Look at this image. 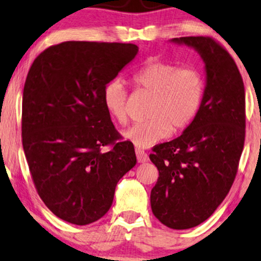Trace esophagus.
Instances as JSON below:
<instances>
[{
	"mask_svg": "<svg viewBox=\"0 0 261 261\" xmlns=\"http://www.w3.org/2000/svg\"><path fill=\"white\" fill-rule=\"evenodd\" d=\"M135 153H137V159L139 163L148 162V155L145 151H142V149H140V148H137L135 149Z\"/></svg>",
	"mask_w": 261,
	"mask_h": 261,
	"instance_id": "34e87169",
	"label": "esophagus"
}]
</instances>
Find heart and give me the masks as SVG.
<instances>
[{
	"mask_svg": "<svg viewBox=\"0 0 261 261\" xmlns=\"http://www.w3.org/2000/svg\"><path fill=\"white\" fill-rule=\"evenodd\" d=\"M137 90L151 94L146 116L123 132L135 146L147 148L194 122L204 97V80L195 69H180L174 64L149 62L134 71L130 78ZM127 90L123 82L113 80L103 87L102 102L110 116L127 122Z\"/></svg>",
	"mask_w": 261,
	"mask_h": 261,
	"instance_id": "b5f03b06",
	"label": "heart"
}]
</instances>
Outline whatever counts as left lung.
I'll use <instances>...</instances> for the list:
<instances>
[{
	"label": "left lung",
	"mask_w": 261,
	"mask_h": 261,
	"mask_svg": "<svg viewBox=\"0 0 261 261\" xmlns=\"http://www.w3.org/2000/svg\"><path fill=\"white\" fill-rule=\"evenodd\" d=\"M204 63L201 109L180 137L153 148L159 171L151 191L154 216L172 229H189L213 215L229 192L245 142V88L229 53L209 37L173 38Z\"/></svg>",
	"instance_id": "8db88e82"
}]
</instances>
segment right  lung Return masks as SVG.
I'll list each match as a JSON object with an SVG mask.
<instances>
[{"instance_id": "1", "label": "right lung", "mask_w": 261, "mask_h": 261, "mask_svg": "<svg viewBox=\"0 0 261 261\" xmlns=\"http://www.w3.org/2000/svg\"><path fill=\"white\" fill-rule=\"evenodd\" d=\"M119 42L65 41L40 53L22 97V145L46 206L85 226L105 216L117 181L137 164L102 102L103 87L138 55ZM113 144L109 152L101 147Z\"/></svg>"}]
</instances>
